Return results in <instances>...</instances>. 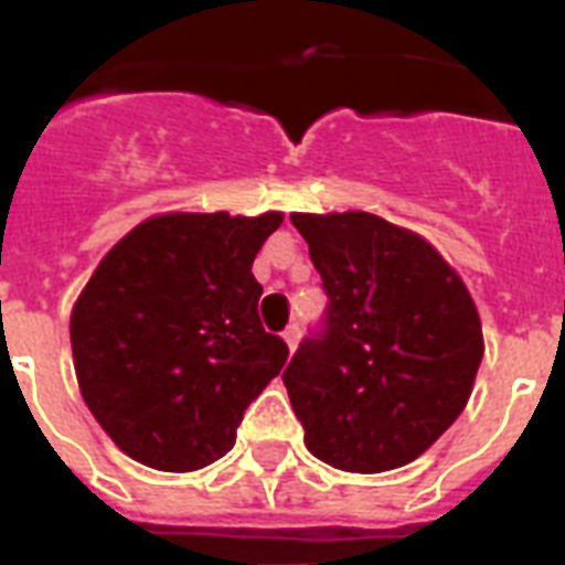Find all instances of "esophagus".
<instances>
[{
	"label": "esophagus",
	"instance_id": "34e87169",
	"mask_svg": "<svg viewBox=\"0 0 565 565\" xmlns=\"http://www.w3.org/2000/svg\"><path fill=\"white\" fill-rule=\"evenodd\" d=\"M281 337H284V343H287V349H290V352H296V345H299V337H301V328L290 326Z\"/></svg>",
	"mask_w": 565,
	"mask_h": 565
}]
</instances>
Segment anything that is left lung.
Here are the masks:
<instances>
[{
    "instance_id": "8db88e82",
    "label": "left lung",
    "mask_w": 565,
    "mask_h": 565,
    "mask_svg": "<svg viewBox=\"0 0 565 565\" xmlns=\"http://www.w3.org/2000/svg\"><path fill=\"white\" fill-rule=\"evenodd\" d=\"M328 296L284 386L305 446L343 472H386L463 413L483 358L481 317L428 239L375 213H292Z\"/></svg>"
}]
</instances>
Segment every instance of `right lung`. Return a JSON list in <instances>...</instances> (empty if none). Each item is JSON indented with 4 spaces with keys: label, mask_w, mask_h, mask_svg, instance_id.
<instances>
[{
    "label": "right lung",
    "mask_w": 565,
    "mask_h": 565,
    "mask_svg": "<svg viewBox=\"0 0 565 565\" xmlns=\"http://www.w3.org/2000/svg\"><path fill=\"white\" fill-rule=\"evenodd\" d=\"M281 213H163L128 231L70 319L75 377L105 434L137 463L193 472L237 439L287 363L257 317L252 264Z\"/></svg>",
    "instance_id": "right-lung-1"
}]
</instances>
